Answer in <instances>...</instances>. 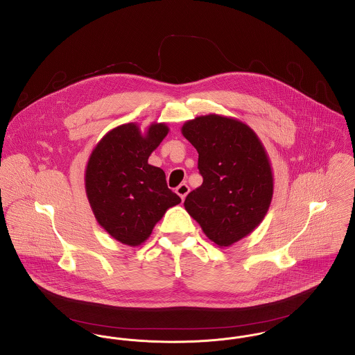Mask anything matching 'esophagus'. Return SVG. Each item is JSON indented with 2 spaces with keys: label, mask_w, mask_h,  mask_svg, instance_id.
<instances>
[{
  "label": "esophagus",
  "mask_w": 355,
  "mask_h": 355,
  "mask_svg": "<svg viewBox=\"0 0 355 355\" xmlns=\"http://www.w3.org/2000/svg\"><path fill=\"white\" fill-rule=\"evenodd\" d=\"M175 191H177V194H178L182 200H185V197H187L188 193L191 191V188H189L187 184H181V185L175 189Z\"/></svg>",
  "instance_id": "1"
}]
</instances>
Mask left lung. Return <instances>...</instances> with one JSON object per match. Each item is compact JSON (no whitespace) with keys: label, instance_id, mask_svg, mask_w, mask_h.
Masks as SVG:
<instances>
[{"label":"left lung","instance_id":"obj_1","mask_svg":"<svg viewBox=\"0 0 355 355\" xmlns=\"http://www.w3.org/2000/svg\"><path fill=\"white\" fill-rule=\"evenodd\" d=\"M198 153L202 184L184 202L204 234L228 247L251 234L273 198V170L257 134L221 114L198 116L181 128Z\"/></svg>","mask_w":355,"mask_h":355}]
</instances>
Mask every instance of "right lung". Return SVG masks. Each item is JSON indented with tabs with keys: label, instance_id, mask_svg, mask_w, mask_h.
<instances>
[{
	"label": "right lung",
	"instance_id": "obj_1",
	"mask_svg": "<svg viewBox=\"0 0 355 355\" xmlns=\"http://www.w3.org/2000/svg\"><path fill=\"white\" fill-rule=\"evenodd\" d=\"M168 134L153 123L141 134L137 123L110 130L93 148L85 170V191L97 223L123 245L146 242L166 211L181 202L167 188L161 167L148 157Z\"/></svg>",
	"mask_w": 355,
	"mask_h": 355
}]
</instances>
